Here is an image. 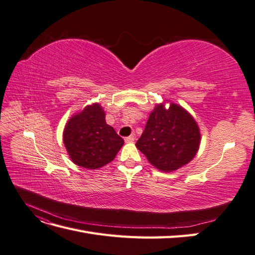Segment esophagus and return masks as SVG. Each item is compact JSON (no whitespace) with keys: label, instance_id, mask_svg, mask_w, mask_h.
<instances>
[{"label":"esophagus","instance_id":"obj_1","mask_svg":"<svg viewBox=\"0 0 255 255\" xmlns=\"http://www.w3.org/2000/svg\"><path fill=\"white\" fill-rule=\"evenodd\" d=\"M125 140H126V142H133V141L135 140V134L133 133L132 135H129V136L126 137Z\"/></svg>","mask_w":255,"mask_h":255}]
</instances>
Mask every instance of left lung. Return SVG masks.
I'll list each match as a JSON object with an SVG mask.
<instances>
[{
  "instance_id": "8db88e82",
  "label": "left lung",
  "mask_w": 255,
  "mask_h": 255,
  "mask_svg": "<svg viewBox=\"0 0 255 255\" xmlns=\"http://www.w3.org/2000/svg\"><path fill=\"white\" fill-rule=\"evenodd\" d=\"M200 129L192 116L182 106L158 104L150 114L143 133L136 142L151 165L171 172L188 164L199 150Z\"/></svg>"
}]
</instances>
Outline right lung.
I'll list each match as a JSON object with an SVG mask.
<instances>
[{
	"label": "right lung",
	"instance_id": "add662e5",
	"mask_svg": "<svg viewBox=\"0 0 255 255\" xmlns=\"http://www.w3.org/2000/svg\"><path fill=\"white\" fill-rule=\"evenodd\" d=\"M64 143L75 165L98 169L111 163L125 141L106 123L101 105L95 103L67 122Z\"/></svg>",
	"mask_w": 255,
	"mask_h": 255
}]
</instances>
